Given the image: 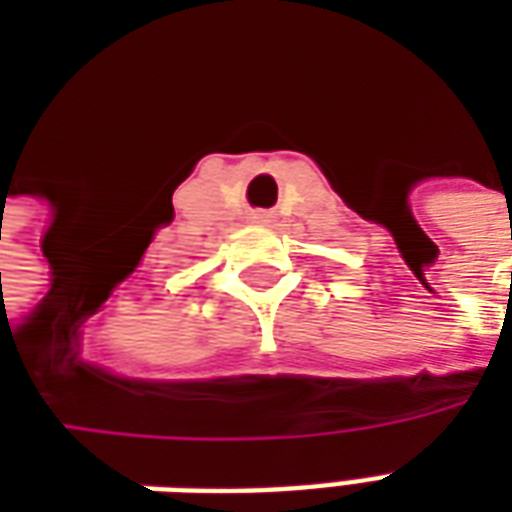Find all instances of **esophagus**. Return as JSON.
Segmentation results:
<instances>
[{
    "instance_id": "1",
    "label": "esophagus",
    "mask_w": 512,
    "mask_h": 512,
    "mask_svg": "<svg viewBox=\"0 0 512 512\" xmlns=\"http://www.w3.org/2000/svg\"><path fill=\"white\" fill-rule=\"evenodd\" d=\"M249 219H252V222H257V224H268L271 219H274V213H271V211H252V213H249Z\"/></svg>"
}]
</instances>
